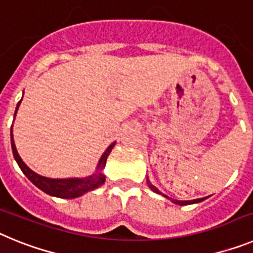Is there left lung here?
Instances as JSON below:
<instances>
[{"label": "left lung", "instance_id": "1", "mask_svg": "<svg viewBox=\"0 0 253 253\" xmlns=\"http://www.w3.org/2000/svg\"><path fill=\"white\" fill-rule=\"evenodd\" d=\"M147 184H148L149 189H151L152 191H154V193H157V194H161V195H163V194L161 193V191L157 189V187L153 186V185H152L151 182H149L148 178H147ZM163 196H166V195H163ZM166 198L169 199V196H166ZM204 199H205V198H203V199H195V200H186V202H181V200H172V203H175V204H178V205H189V204H195V203L203 202Z\"/></svg>", "mask_w": 253, "mask_h": 253}]
</instances>
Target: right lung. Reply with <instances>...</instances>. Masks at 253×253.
Listing matches in <instances>:
<instances>
[{"mask_svg": "<svg viewBox=\"0 0 253 253\" xmlns=\"http://www.w3.org/2000/svg\"><path fill=\"white\" fill-rule=\"evenodd\" d=\"M20 102L16 106L15 115H16L17 113ZM114 146H115V142L111 143L110 146L107 147V149L104 152V154H102L101 158H100L99 163H97L96 172L95 173H92L91 176H87V177H82V178H49V177H44V176H40L38 175V173H35L33 169H29L25 163H24V161L21 160V157H20L19 153H17L16 147H15V142H13V135H12V128H11V148H12L13 157H15V160H16L17 165H19V167L21 169V171L24 172V175H25L26 177H28L29 180L35 185V186L39 187L42 191H44V193L48 194V195L55 196V198L75 199L101 186V185L105 182V175L102 173V169H105L107 156L110 154L111 149L114 148Z\"/></svg>", "mask_w": 253, "mask_h": 253, "instance_id": "obj_1", "label": "right lung"}]
</instances>
